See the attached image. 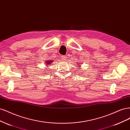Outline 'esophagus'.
<instances>
[{"mask_svg": "<svg viewBox=\"0 0 130 130\" xmlns=\"http://www.w3.org/2000/svg\"><path fill=\"white\" fill-rule=\"evenodd\" d=\"M61 59L63 60V61H64L66 60V57L64 56H61Z\"/></svg>", "mask_w": 130, "mask_h": 130, "instance_id": "1", "label": "esophagus"}]
</instances>
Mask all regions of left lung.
Wrapping results in <instances>:
<instances>
[{
  "mask_svg": "<svg viewBox=\"0 0 130 130\" xmlns=\"http://www.w3.org/2000/svg\"><path fill=\"white\" fill-rule=\"evenodd\" d=\"M78 66H79V67H80L81 66V65H80V64H78Z\"/></svg>",
  "mask_w": 130,
  "mask_h": 130,
  "instance_id": "left-lung-1",
  "label": "left lung"
}]
</instances>
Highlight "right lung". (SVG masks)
<instances>
[{
  "label": "right lung",
  "mask_w": 130,
  "mask_h": 130,
  "mask_svg": "<svg viewBox=\"0 0 130 130\" xmlns=\"http://www.w3.org/2000/svg\"><path fill=\"white\" fill-rule=\"evenodd\" d=\"M46 67L48 66H49V65H50L51 64V63H52V62H53V60H51L50 61H48V60H46Z\"/></svg>",
  "instance_id": "1"
}]
</instances>
